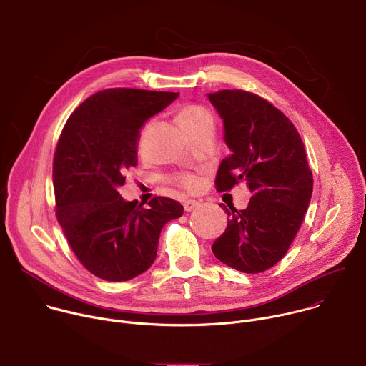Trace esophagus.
I'll use <instances>...</instances> for the list:
<instances>
[{
    "label": "esophagus",
    "instance_id": "esophagus-1",
    "mask_svg": "<svg viewBox=\"0 0 366 366\" xmlns=\"http://www.w3.org/2000/svg\"><path fill=\"white\" fill-rule=\"evenodd\" d=\"M182 205H184V210H185L187 213H189V212L195 210V208H198L199 202L195 201V199H185V201L182 202Z\"/></svg>",
    "mask_w": 366,
    "mask_h": 366
}]
</instances>
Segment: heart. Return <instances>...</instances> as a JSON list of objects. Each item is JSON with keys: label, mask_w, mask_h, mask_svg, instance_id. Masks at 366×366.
<instances>
[{"label": "heart", "mask_w": 366, "mask_h": 366, "mask_svg": "<svg viewBox=\"0 0 366 366\" xmlns=\"http://www.w3.org/2000/svg\"><path fill=\"white\" fill-rule=\"evenodd\" d=\"M177 120L181 124V127L185 132H188L205 122H212V116L208 113V110L199 106V104L189 102V104H184V106L178 109ZM174 182L187 191H195L201 185L199 178L194 174H179L174 178Z\"/></svg>", "instance_id": "1"}]
</instances>
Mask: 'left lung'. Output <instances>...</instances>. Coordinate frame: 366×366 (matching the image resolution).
Segmentation results:
<instances>
[{
  "label": "left lung",
  "instance_id": "8db88e82",
  "mask_svg": "<svg viewBox=\"0 0 366 366\" xmlns=\"http://www.w3.org/2000/svg\"><path fill=\"white\" fill-rule=\"evenodd\" d=\"M208 99L224 122L232 150L219 168L216 189L226 192L246 182L252 194L244 210L220 204L229 222L212 250L236 271L264 272L285 256L311 199L304 143L291 120L253 92L222 89Z\"/></svg>",
  "mask_w": 366,
  "mask_h": 366
}]
</instances>
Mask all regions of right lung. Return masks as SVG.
Returning <instances> with one entry per match:
<instances>
[{"instance_id": "1", "label": "right lung", "mask_w": 366, "mask_h": 366, "mask_svg": "<svg viewBox=\"0 0 366 366\" xmlns=\"http://www.w3.org/2000/svg\"><path fill=\"white\" fill-rule=\"evenodd\" d=\"M178 92L109 88L69 116L54 156L56 217L79 262L92 275L129 281L150 268L162 227L184 207L153 197L147 207L124 201L117 187L137 164L140 127Z\"/></svg>"}]
</instances>
